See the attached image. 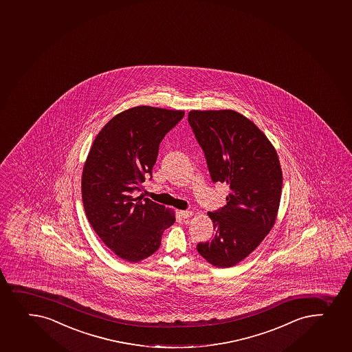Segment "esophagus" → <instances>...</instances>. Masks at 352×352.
<instances>
[{"mask_svg":"<svg viewBox=\"0 0 352 352\" xmlns=\"http://www.w3.org/2000/svg\"><path fill=\"white\" fill-rule=\"evenodd\" d=\"M179 214H180V216H182V218H184V219H188V218L192 217V211L182 210L179 211Z\"/></svg>","mask_w":352,"mask_h":352,"instance_id":"obj_1","label":"esophagus"}]
</instances>
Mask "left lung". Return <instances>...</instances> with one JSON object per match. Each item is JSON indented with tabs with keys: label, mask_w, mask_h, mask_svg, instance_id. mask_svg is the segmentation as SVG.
<instances>
[{
	"label": "left lung",
	"mask_w": 352,
	"mask_h": 352,
	"mask_svg": "<svg viewBox=\"0 0 352 352\" xmlns=\"http://www.w3.org/2000/svg\"><path fill=\"white\" fill-rule=\"evenodd\" d=\"M188 121L212 182L228 186L226 206L208 212L214 238L196 248L210 265L230 268L246 258L275 225L283 184L278 156L263 131L232 109H194Z\"/></svg>",
	"instance_id": "obj_1"
}]
</instances>
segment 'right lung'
I'll list each match as a JSON object with an SVG mask.
<instances>
[{"mask_svg":"<svg viewBox=\"0 0 352 352\" xmlns=\"http://www.w3.org/2000/svg\"><path fill=\"white\" fill-rule=\"evenodd\" d=\"M184 111L136 106L116 114L94 138L82 173L87 221L102 243L124 261L151 256L172 209L138 196L156 164L160 142L184 118Z\"/></svg>","mask_w":352,"mask_h":352,"instance_id":"add662e5","label":"right lung"}]
</instances>
